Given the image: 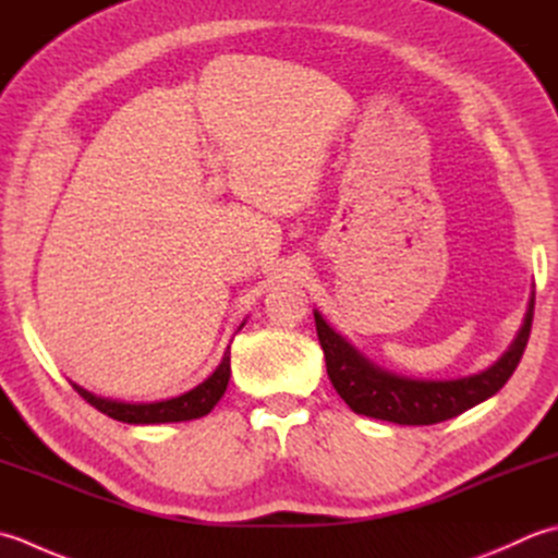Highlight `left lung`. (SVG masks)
Here are the masks:
<instances>
[{
	"mask_svg": "<svg viewBox=\"0 0 558 558\" xmlns=\"http://www.w3.org/2000/svg\"><path fill=\"white\" fill-rule=\"evenodd\" d=\"M313 315L317 339H320L325 351L327 375L351 412L402 426H430L448 422V418L482 404L508 383L527 347L534 315V291L518 335L504 354L480 373L448 380L409 378V375L383 368L368 356H363L347 337L335 332L320 313L313 311Z\"/></svg>",
	"mask_w": 558,
	"mask_h": 558,
	"instance_id": "left-lung-1",
	"label": "left lung"
}]
</instances>
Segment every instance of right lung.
I'll use <instances>...</instances> for the list:
<instances>
[{"label": "right lung", "instance_id": "1", "mask_svg": "<svg viewBox=\"0 0 558 558\" xmlns=\"http://www.w3.org/2000/svg\"><path fill=\"white\" fill-rule=\"evenodd\" d=\"M245 320L235 332H241ZM229 378H231V347H226L223 359L219 366H216L207 378H204L195 388L178 395V397H168V400H158V402H124V400H112V397H100L88 392L82 385L72 383V388L84 397V400L96 407L98 412H104L106 416L116 418V422L122 424H178V422H192V418L207 416L216 402L221 400L226 388H229Z\"/></svg>", "mask_w": 558, "mask_h": 558}]
</instances>
